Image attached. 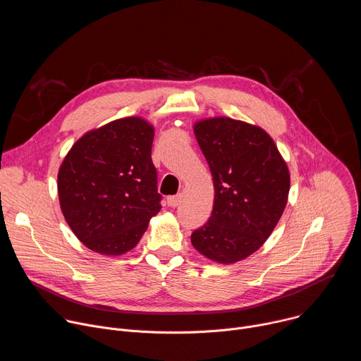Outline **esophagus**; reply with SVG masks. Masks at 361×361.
Masks as SVG:
<instances>
[{"label":"esophagus","mask_w":361,"mask_h":361,"mask_svg":"<svg viewBox=\"0 0 361 361\" xmlns=\"http://www.w3.org/2000/svg\"><path fill=\"white\" fill-rule=\"evenodd\" d=\"M181 200H183V195H181V194L170 195V197H167V204L170 205V207H177V205H180Z\"/></svg>","instance_id":"esophagus-1"}]
</instances>
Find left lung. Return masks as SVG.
<instances>
[{
	"label": "left lung",
	"mask_w": 361,
	"mask_h": 361,
	"mask_svg": "<svg viewBox=\"0 0 361 361\" xmlns=\"http://www.w3.org/2000/svg\"><path fill=\"white\" fill-rule=\"evenodd\" d=\"M214 183L209 221L191 234L207 259L231 264L259 250L277 226L288 198L290 173L273 138L228 117L194 124Z\"/></svg>",
	"instance_id": "obj_1"
}]
</instances>
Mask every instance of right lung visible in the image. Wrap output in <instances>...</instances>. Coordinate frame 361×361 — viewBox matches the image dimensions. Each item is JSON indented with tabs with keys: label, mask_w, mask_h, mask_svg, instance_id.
I'll return each instance as SVG.
<instances>
[{
	"label": "right lung",
	"mask_w": 361,
	"mask_h": 361,
	"mask_svg": "<svg viewBox=\"0 0 361 361\" xmlns=\"http://www.w3.org/2000/svg\"><path fill=\"white\" fill-rule=\"evenodd\" d=\"M152 138L145 120L120 118L84 134L66 156L57 184L61 212L90 250L130 251L161 210Z\"/></svg>",
	"instance_id": "right-lung-1"
}]
</instances>
